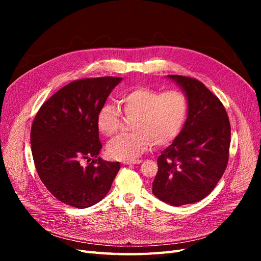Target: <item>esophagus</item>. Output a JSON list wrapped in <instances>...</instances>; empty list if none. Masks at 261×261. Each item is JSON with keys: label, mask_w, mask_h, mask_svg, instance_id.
I'll return each instance as SVG.
<instances>
[{"label": "esophagus", "mask_w": 261, "mask_h": 261, "mask_svg": "<svg viewBox=\"0 0 261 261\" xmlns=\"http://www.w3.org/2000/svg\"><path fill=\"white\" fill-rule=\"evenodd\" d=\"M141 162H143V161L137 159V160H132V161H124L123 163H124V164H139V163H141Z\"/></svg>", "instance_id": "esophagus-1"}]
</instances>
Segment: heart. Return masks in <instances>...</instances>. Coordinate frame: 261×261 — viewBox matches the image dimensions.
<instances>
[{"label": "heart", "mask_w": 261, "mask_h": 261, "mask_svg": "<svg viewBox=\"0 0 261 261\" xmlns=\"http://www.w3.org/2000/svg\"><path fill=\"white\" fill-rule=\"evenodd\" d=\"M123 113L132 118L129 134L117 136L108 145V153L115 160L132 161L150 147H161L174 140L183 128L188 114V98L184 92H162L148 87H137L122 94ZM122 113L114 105L101 107L97 116L98 128L106 136H113L121 125Z\"/></svg>", "instance_id": "obj_1"}]
</instances>
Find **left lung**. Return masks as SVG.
<instances>
[{
    "mask_svg": "<svg viewBox=\"0 0 261 261\" xmlns=\"http://www.w3.org/2000/svg\"><path fill=\"white\" fill-rule=\"evenodd\" d=\"M188 98V116L172 145L158 158L152 193L172 206L208 196L227 167L231 125L220 99L193 77L169 75Z\"/></svg>",
    "mask_w": 261,
    "mask_h": 261,
    "instance_id": "left-lung-1",
    "label": "left lung"
}]
</instances>
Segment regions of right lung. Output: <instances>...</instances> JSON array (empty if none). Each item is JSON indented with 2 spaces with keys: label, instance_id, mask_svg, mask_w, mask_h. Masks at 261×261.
<instances>
[{
  "label": "right lung",
  "instance_id": "right-lung-1",
  "mask_svg": "<svg viewBox=\"0 0 261 261\" xmlns=\"http://www.w3.org/2000/svg\"><path fill=\"white\" fill-rule=\"evenodd\" d=\"M121 77L83 78L64 86L39 109L30 132L36 170L58 200L80 209L103 199L121 164L98 156L97 116Z\"/></svg>",
  "mask_w": 261,
  "mask_h": 261
}]
</instances>
